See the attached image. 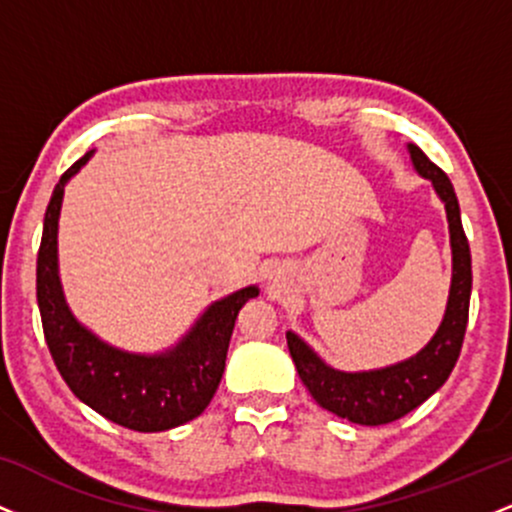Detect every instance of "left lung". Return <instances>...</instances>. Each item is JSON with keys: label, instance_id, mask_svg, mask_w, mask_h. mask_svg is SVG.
I'll use <instances>...</instances> for the list:
<instances>
[{"label": "left lung", "instance_id": "obj_1", "mask_svg": "<svg viewBox=\"0 0 512 512\" xmlns=\"http://www.w3.org/2000/svg\"><path fill=\"white\" fill-rule=\"evenodd\" d=\"M411 166L421 178H426L436 190L448 216L450 231V252H452V279L448 305L440 320L436 334L428 344L414 356L392 363L385 368L373 370H346L332 368L322 361L308 342H303L296 332H286V342L293 363L303 385L320 404L322 409L332 411L339 419H349L351 424L361 426H383L390 421L402 419L411 409L424 404L433 392L443 387L455 368L460 356L464 330L469 317V296H472V255L464 236L460 204H457L455 190L448 175L416 144H407Z\"/></svg>", "mask_w": 512, "mask_h": 512}]
</instances>
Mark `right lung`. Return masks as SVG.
<instances>
[{"label": "right lung", "instance_id": "obj_1", "mask_svg": "<svg viewBox=\"0 0 512 512\" xmlns=\"http://www.w3.org/2000/svg\"><path fill=\"white\" fill-rule=\"evenodd\" d=\"M93 154L88 151L62 175L45 211L38 250V308L45 342L64 383L93 411L139 433L168 431L209 407L226 368L236 317L250 298L260 296V289L252 284L214 301L178 344L158 354L117 349L81 325L62 291L57 231L64 187Z\"/></svg>", "mask_w": 512, "mask_h": 512}]
</instances>
